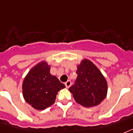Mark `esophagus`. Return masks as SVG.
Returning <instances> with one entry per match:
<instances>
[{"label": "esophagus", "mask_w": 133, "mask_h": 133, "mask_svg": "<svg viewBox=\"0 0 133 133\" xmlns=\"http://www.w3.org/2000/svg\"><path fill=\"white\" fill-rule=\"evenodd\" d=\"M64 84H65L66 87V88H69V87H70V85H71V81H69H69H66V83H64Z\"/></svg>", "instance_id": "obj_1"}]
</instances>
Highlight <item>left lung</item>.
<instances>
[{"mask_svg":"<svg viewBox=\"0 0 133 133\" xmlns=\"http://www.w3.org/2000/svg\"><path fill=\"white\" fill-rule=\"evenodd\" d=\"M76 81L69 90L78 103L90 108L99 105L105 98L108 85L99 69L88 59L78 65Z\"/></svg>","mask_w":133,"mask_h":133,"instance_id":"obj_1","label":"left lung"}]
</instances>
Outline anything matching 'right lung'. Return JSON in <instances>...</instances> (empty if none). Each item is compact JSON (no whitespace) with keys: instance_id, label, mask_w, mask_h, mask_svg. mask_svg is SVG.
<instances>
[{"instance_id":"right-lung-1","label":"right lung","mask_w":133,"mask_h":133,"mask_svg":"<svg viewBox=\"0 0 133 133\" xmlns=\"http://www.w3.org/2000/svg\"><path fill=\"white\" fill-rule=\"evenodd\" d=\"M46 62L34 66L23 83V94L25 101L37 110H44L55 103L57 92L65 85L50 73Z\"/></svg>"}]
</instances>
